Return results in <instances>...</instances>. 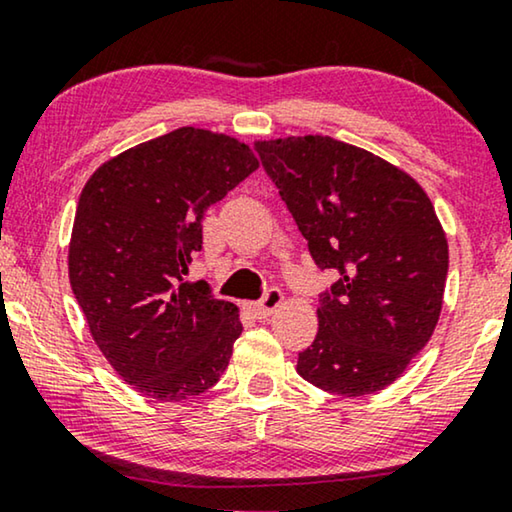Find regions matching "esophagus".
<instances>
[{"label": "esophagus", "mask_w": 512, "mask_h": 512, "mask_svg": "<svg viewBox=\"0 0 512 512\" xmlns=\"http://www.w3.org/2000/svg\"><path fill=\"white\" fill-rule=\"evenodd\" d=\"M282 300H284L282 289H279V286H270V289H265L263 298L258 300V303H251V305H249V310L254 312L258 319L270 317V314L275 312L279 305H282Z\"/></svg>", "instance_id": "34e87169"}]
</instances>
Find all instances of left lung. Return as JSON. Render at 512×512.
<instances>
[{"label":"left lung","mask_w":512,"mask_h":512,"mask_svg":"<svg viewBox=\"0 0 512 512\" xmlns=\"http://www.w3.org/2000/svg\"><path fill=\"white\" fill-rule=\"evenodd\" d=\"M319 270V333L296 370L314 387L363 396L389 387L438 324L447 240L422 186L387 160L333 137L258 142Z\"/></svg>","instance_id":"1"}]
</instances>
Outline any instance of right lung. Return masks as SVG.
<instances>
[{
	"instance_id": "1",
	"label": "right lung",
	"mask_w": 512,
	"mask_h": 512,
	"mask_svg": "<svg viewBox=\"0 0 512 512\" xmlns=\"http://www.w3.org/2000/svg\"><path fill=\"white\" fill-rule=\"evenodd\" d=\"M256 167L247 144L179 128L107 160L83 186L69 282L97 347L139 394L184 401L228 368L237 307L184 275L207 207Z\"/></svg>"
}]
</instances>
